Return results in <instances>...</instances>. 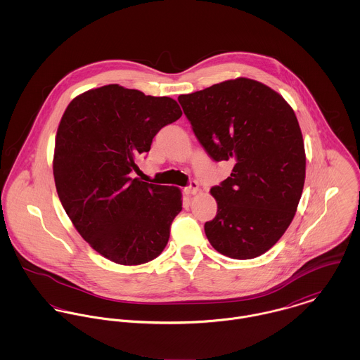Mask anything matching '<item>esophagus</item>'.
I'll return each mask as SVG.
<instances>
[{"instance_id":"1","label":"esophagus","mask_w":360,"mask_h":360,"mask_svg":"<svg viewBox=\"0 0 360 360\" xmlns=\"http://www.w3.org/2000/svg\"><path fill=\"white\" fill-rule=\"evenodd\" d=\"M186 193H187L188 195H195V194H198V193H200V184H198V181H191L190 186L186 188Z\"/></svg>"}]
</instances>
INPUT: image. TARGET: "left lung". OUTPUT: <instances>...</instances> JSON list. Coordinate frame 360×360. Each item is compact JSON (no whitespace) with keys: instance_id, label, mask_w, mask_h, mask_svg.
Listing matches in <instances>:
<instances>
[{"instance_id":"obj_1","label":"left lung","mask_w":360,"mask_h":360,"mask_svg":"<svg viewBox=\"0 0 360 360\" xmlns=\"http://www.w3.org/2000/svg\"><path fill=\"white\" fill-rule=\"evenodd\" d=\"M179 103L210 158L234 165L230 177L210 188L217 202V214L205 223L210 245L233 259L260 257L291 224L305 184L294 109L247 77L180 96Z\"/></svg>"}]
</instances>
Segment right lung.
Wrapping results in <instances>:
<instances>
[{
    "instance_id": "obj_1",
    "label": "right lung",
    "mask_w": 360,
    "mask_h": 360,
    "mask_svg": "<svg viewBox=\"0 0 360 360\" xmlns=\"http://www.w3.org/2000/svg\"><path fill=\"white\" fill-rule=\"evenodd\" d=\"M183 115L169 97L108 84L73 98L55 137L52 170L60 204L103 257L137 266L165 250L181 191L133 179L155 134Z\"/></svg>"
}]
</instances>
